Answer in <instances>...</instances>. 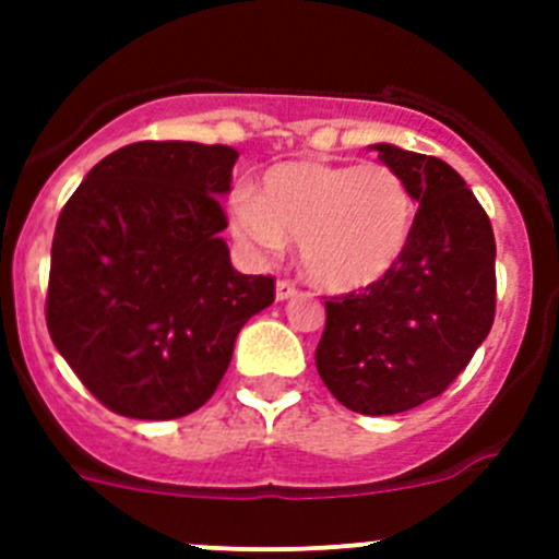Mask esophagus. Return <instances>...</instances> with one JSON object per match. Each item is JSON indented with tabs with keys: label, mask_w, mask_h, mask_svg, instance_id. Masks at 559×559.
I'll use <instances>...</instances> for the list:
<instances>
[{
	"label": "esophagus",
	"mask_w": 559,
	"mask_h": 559,
	"mask_svg": "<svg viewBox=\"0 0 559 559\" xmlns=\"http://www.w3.org/2000/svg\"><path fill=\"white\" fill-rule=\"evenodd\" d=\"M299 294V288H296L290 280H280L276 283V302H285V299H294V296Z\"/></svg>",
	"instance_id": "obj_1"
}]
</instances>
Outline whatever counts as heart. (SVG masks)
Listing matches in <instances>:
<instances>
[{
	"label": "heart",
	"mask_w": 559,
	"mask_h": 559,
	"mask_svg": "<svg viewBox=\"0 0 559 559\" xmlns=\"http://www.w3.org/2000/svg\"><path fill=\"white\" fill-rule=\"evenodd\" d=\"M231 231L260 251L299 240L305 274L349 294L374 285L400 263L414 231L412 190L386 165L296 159L265 170L260 195L237 190Z\"/></svg>",
	"instance_id": "1"
}]
</instances>
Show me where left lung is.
<instances>
[{"mask_svg":"<svg viewBox=\"0 0 559 559\" xmlns=\"http://www.w3.org/2000/svg\"><path fill=\"white\" fill-rule=\"evenodd\" d=\"M372 151L419 204L412 240L383 280L324 302L316 369L341 406L380 417L439 397L487 338L496 319V237L448 162L386 142Z\"/></svg>","mask_w":559,"mask_h":559,"instance_id":"obj_1","label":"left lung"}]
</instances>
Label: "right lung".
<instances>
[{
  "instance_id": "1",
  "label": "right lung",
  "mask_w": 559,
  "mask_h": 559,
  "mask_svg": "<svg viewBox=\"0 0 559 559\" xmlns=\"http://www.w3.org/2000/svg\"><path fill=\"white\" fill-rule=\"evenodd\" d=\"M237 151L133 142L86 173L58 215L49 338L114 414L176 419L215 394L274 276L231 269L221 237Z\"/></svg>"
}]
</instances>
